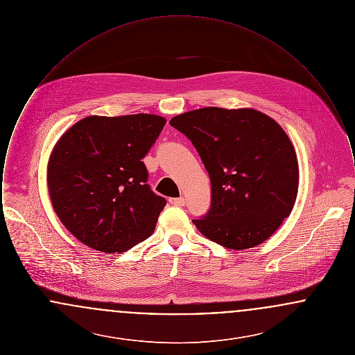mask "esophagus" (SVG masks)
Wrapping results in <instances>:
<instances>
[{
    "instance_id": "esophagus-1",
    "label": "esophagus",
    "mask_w": 355,
    "mask_h": 355,
    "mask_svg": "<svg viewBox=\"0 0 355 355\" xmlns=\"http://www.w3.org/2000/svg\"><path fill=\"white\" fill-rule=\"evenodd\" d=\"M169 202L174 206H184L185 205V198L180 197V198H169Z\"/></svg>"
}]
</instances>
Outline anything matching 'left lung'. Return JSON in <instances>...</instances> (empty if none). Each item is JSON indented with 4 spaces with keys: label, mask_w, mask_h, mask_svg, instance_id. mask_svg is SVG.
I'll return each instance as SVG.
<instances>
[{
    "label": "left lung",
    "mask_w": 355,
    "mask_h": 355,
    "mask_svg": "<svg viewBox=\"0 0 355 355\" xmlns=\"http://www.w3.org/2000/svg\"><path fill=\"white\" fill-rule=\"evenodd\" d=\"M202 159L211 205L193 220L203 236L234 250L250 249L281 226L293 210L300 170L284 129L254 109L202 107L170 119Z\"/></svg>",
    "instance_id": "8db88e82"
}]
</instances>
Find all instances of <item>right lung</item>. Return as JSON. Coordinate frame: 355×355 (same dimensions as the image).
Returning a JSON list of instances; mask_svg holds the SVG:
<instances>
[{
    "label": "right lung",
    "mask_w": 355,
    "mask_h": 355,
    "mask_svg": "<svg viewBox=\"0 0 355 355\" xmlns=\"http://www.w3.org/2000/svg\"><path fill=\"white\" fill-rule=\"evenodd\" d=\"M166 119L154 114L90 116L58 139L48 164L51 205L86 246L121 253L152 236L166 200L148 185L141 161Z\"/></svg>",
    "instance_id": "obj_1"
}]
</instances>
